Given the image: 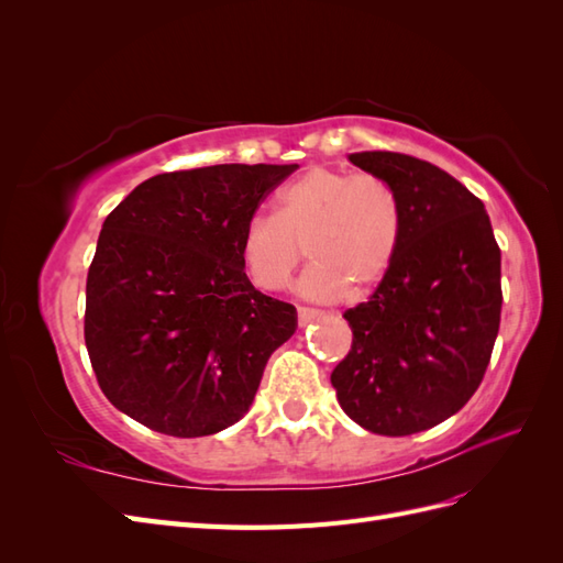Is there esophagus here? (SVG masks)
I'll return each mask as SVG.
<instances>
[{
    "mask_svg": "<svg viewBox=\"0 0 563 563\" xmlns=\"http://www.w3.org/2000/svg\"><path fill=\"white\" fill-rule=\"evenodd\" d=\"M317 317H321V312L317 308H305V305H300V308H298V323H300V327H305V323H310Z\"/></svg>",
    "mask_w": 563,
    "mask_h": 563,
    "instance_id": "obj_1",
    "label": "esophagus"
}]
</instances>
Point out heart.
Wrapping results in <instances>:
<instances>
[{
	"mask_svg": "<svg viewBox=\"0 0 563 563\" xmlns=\"http://www.w3.org/2000/svg\"><path fill=\"white\" fill-rule=\"evenodd\" d=\"M404 236V203L387 178L314 166L275 195V213H253L240 236L251 284L282 291L302 255L312 263L298 288L312 300L364 296L395 265ZM306 251L302 252L301 249Z\"/></svg>",
	"mask_w": 563,
	"mask_h": 563,
	"instance_id": "1",
	"label": "heart"
}]
</instances>
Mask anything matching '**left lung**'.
<instances>
[{
    "label": "left lung",
    "instance_id": "left-lung-1",
    "mask_svg": "<svg viewBox=\"0 0 563 563\" xmlns=\"http://www.w3.org/2000/svg\"><path fill=\"white\" fill-rule=\"evenodd\" d=\"M350 162L395 185L404 236L376 291L343 314L352 347L331 385L364 430L416 434L484 380L500 329V249L482 199L439 166L385 150Z\"/></svg>",
    "mask_w": 563,
    "mask_h": 563
}]
</instances>
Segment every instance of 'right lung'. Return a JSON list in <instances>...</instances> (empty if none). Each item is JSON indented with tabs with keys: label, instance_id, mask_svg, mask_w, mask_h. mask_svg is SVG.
I'll list each match as a JSON object with an SVG mask.
<instances>
[{
	"label": "right lung",
	"instance_id": "obj_1",
	"mask_svg": "<svg viewBox=\"0 0 563 563\" xmlns=\"http://www.w3.org/2000/svg\"><path fill=\"white\" fill-rule=\"evenodd\" d=\"M298 164H218L141 183L106 218L84 340L119 411L168 437L230 428L253 404L296 308L253 288L240 236Z\"/></svg>",
	"mask_w": 563,
	"mask_h": 563
}]
</instances>
